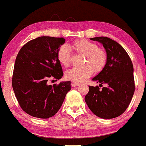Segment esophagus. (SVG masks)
<instances>
[{
  "label": "esophagus",
  "mask_w": 146,
  "mask_h": 146,
  "mask_svg": "<svg viewBox=\"0 0 146 146\" xmlns=\"http://www.w3.org/2000/svg\"><path fill=\"white\" fill-rule=\"evenodd\" d=\"M80 85V83H78V82H72V84H71V85H72V87H76V86H78Z\"/></svg>",
  "instance_id": "34e87169"
}]
</instances>
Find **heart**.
Listing matches in <instances>:
<instances>
[{
	"label": "heart",
	"instance_id": "1",
	"mask_svg": "<svg viewBox=\"0 0 146 146\" xmlns=\"http://www.w3.org/2000/svg\"><path fill=\"white\" fill-rule=\"evenodd\" d=\"M72 47L76 52L85 55V66L69 69L65 73L66 79L79 83L90 77L94 70L99 73L105 67L107 62V54L104 50L99 48L95 42L84 39L78 40L72 43ZM56 56L59 62L64 66H68L71 64V55L66 45L60 46Z\"/></svg>",
	"mask_w": 146,
	"mask_h": 146
}]
</instances>
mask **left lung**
I'll return each instance as SVG.
<instances>
[{
  "mask_svg": "<svg viewBox=\"0 0 146 146\" xmlns=\"http://www.w3.org/2000/svg\"><path fill=\"white\" fill-rule=\"evenodd\" d=\"M90 40L101 43L107 54L104 69L93 81L105 84L89 86L85 101L94 115L103 119H112L122 115L128 108L134 93V67L125 49L118 42L107 37H95Z\"/></svg>",
  "mask_w": 146,
  "mask_h": 146,
  "instance_id": "obj_1",
  "label": "left lung"
}]
</instances>
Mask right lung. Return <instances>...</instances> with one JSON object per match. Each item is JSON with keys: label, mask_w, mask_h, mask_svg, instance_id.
<instances>
[{"label": "right lung", "mask_w": 146, "mask_h": 146, "mask_svg": "<svg viewBox=\"0 0 146 146\" xmlns=\"http://www.w3.org/2000/svg\"><path fill=\"white\" fill-rule=\"evenodd\" d=\"M63 38L38 37L19 50L14 66L12 84L24 111L38 118L51 117L60 109L71 82L47 85L50 78L61 79L64 73L56 53L65 42Z\"/></svg>", "instance_id": "right-lung-1"}]
</instances>
